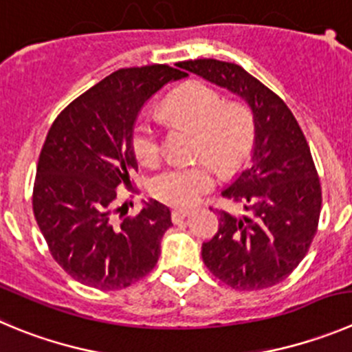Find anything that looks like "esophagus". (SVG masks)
I'll return each mask as SVG.
<instances>
[{
    "label": "esophagus",
    "mask_w": 352,
    "mask_h": 352,
    "mask_svg": "<svg viewBox=\"0 0 352 352\" xmlns=\"http://www.w3.org/2000/svg\"><path fill=\"white\" fill-rule=\"evenodd\" d=\"M189 213H191V210H189V208H175V210H172V221L173 222L182 221V219H186V217L189 215Z\"/></svg>",
    "instance_id": "34e87169"
}]
</instances>
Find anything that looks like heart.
<instances>
[{"label":"heart","instance_id":"b5f03b06","mask_svg":"<svg viewBox=\"0 0 352 352\" xmlns=\"http://www.w3.org/2000/svg\"><path fill=\"white\" fill-rule=\"evenodd\" d=\"M163 109L173 120L196 128V154L206 157L163 170L154 177L151 191L166 205H195L215 186L212 159L222 170L231 172L250 154L255 140L254 116L239 102H224L221 91L203 81H189L173 90ZM131 149L142 165H157L161 160L160 128L153 121H137Z\"/></svg>","mask_w":352,"mask_h":352}]
</instances>
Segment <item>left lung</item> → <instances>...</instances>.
Returning a JSON list of instances; mask_svg holds the SVG:
<instances>
[{
	"mask_svg": "<svg viewBox=\"0 0 352 352\" xmlns=\"http://www.w3.org/2000/svg\"><path fill=\"white\" fill-rule=\"evenodd\" d=\"M177 65L239 95L255 121L252 165L222 191L250 215L219 210V231L203 243V262L236 290L274 287L300 264L318 231L323 198L309 144L283 98L241 65L215 58Z\"/></svg>",
	"mask_w": 352,
	"mask_h": 352,
	"instance_id": "obj_1",
	"label": "left lung"
}]
</instances>
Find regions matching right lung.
I'll use <instances>...</instances> for the list:
<instances>
[{
    "instance_id": "right-lung-1",
    "label": "right lung",
    "mask_w": 352,
    "mask_h": 352,
    "mask_svg": "<svg viewBox=\"0 0 352 352\" xmlns=\"http://www.w3.org/2000/svg\"><path fill=\"white\" fill-rule=\"evenodd\" d=\"M182 71L166 64L128 67L91 87L55 118L39 153L32 212L48 250L80 283L121 290L149 274L170 210L149 201L139 215H114L131 189L137 161L131 133L144 102Z\"/></svg>"
}]
</instances>
